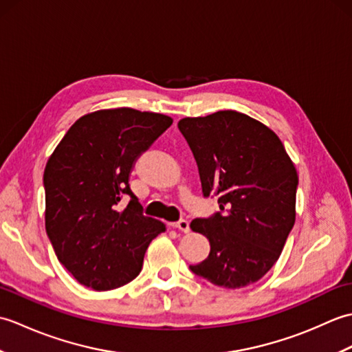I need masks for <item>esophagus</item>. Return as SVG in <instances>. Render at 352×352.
Returning <instances> with one entry per match:
<instances>
[{
	"label": "esophagus",
	"instance_id": "esophagus-1",
	"mask_svg": "<svg viewBox=\"0 0 352 352\" xmlns=\"http://www.w3.org/2000/svg\"><path fill=\"white\" fill-rule=\"evenodd\" d=\"M172 227L177 228V230H182L183 233H189V230H190V228H189V222L186 221V219L174 222V223H172Z\"/></svg>",
	"mask_w": 352,
	"mask_h": 352
}]
</instances>
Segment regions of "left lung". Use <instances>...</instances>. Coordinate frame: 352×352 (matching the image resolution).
Wrapping results in <instances>:
<instances>
[{
  "label": "left lung",
  "mask_w": 352,
  "mask_h": 352,
  "mask_svg": "<svg viewBox=\"0 0 352 352\" xmlns=\"http://www.w3.org/2000/svg\"><path fill=\"white\" fill-rule=\"evenodd\" d=\"M178 129L204 197L216 193L221 208L190 223L210 242L208 257L192 272L226 289L250 286L276 263L295 223V164L267 125L234 110L183 118Z\"/></svg>",
  "instance_id": "left-lung-1"
}]
</instances>
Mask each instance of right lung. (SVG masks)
<instances>
[{"instance_id": "1", "label": "right lung", "mask_w": 352, "mask_h": 352, "mask_svg": "<svg viewBox=\"0 0 352 352\" xmlns=\"http://www.w3.org/2000/svg\"><path fill=\"white\" fill-rule=\"evenodd\" d=\"M172 118L130 107L104 109L72 124L43 172L45 228L58 261L95 290L136 278L145 251L166 226L142 214L129 177L134 160ZM125 195L129 206L119 211Z\"/></svg>"}]
</instances>
